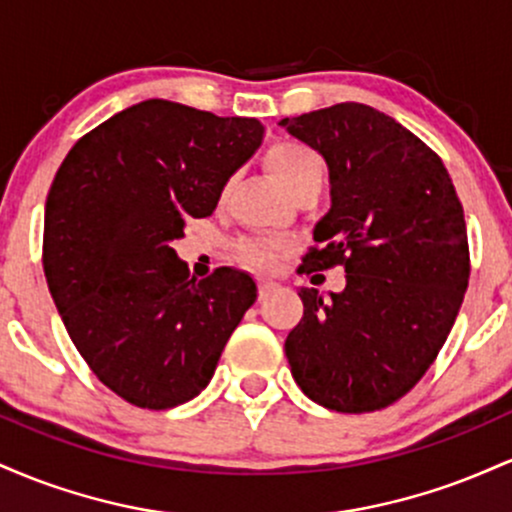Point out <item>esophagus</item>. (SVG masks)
<instances>
[{
  "mask_svg": "<svg viewBox=\"0 0 512 512\" xmlns=\"http://www.w3.org/2000/svg\"><path fill=\"white\" fill-rule=\"evenodd\" d=\"M260 298H267L269 293H274L276 289H279V284H276V281H272V279H260Z\"/></svg>",
  "mask_w": 512,
  "mask_h": 512,
  "instance_id": "1",
  "label": "esophagus"
}]
</instances>
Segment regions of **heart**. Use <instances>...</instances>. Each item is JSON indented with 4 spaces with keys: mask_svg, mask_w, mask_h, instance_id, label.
Here are the masks:
<instances>
[{
    "mask_svg": "<svg viewBox=\"0 0 512 512\" xmlns=\"http://www.w3.org/2000/svg\"><path fill=\"white\" fill-rule=\"evenodd\" d=\"M264 161L289 195L308 182H322V175H325V163H322L320 154L301 142L272 144ZM281 252H284V245L272 243V240H243L238 245L240 260L255 269H272Z\"/></svg>",
    "mask_w": 512,
    "mask_h": 512,
    "instance_id": "heart-1",
    "label": "heart"
}]
</instances>
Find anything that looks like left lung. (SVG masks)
I'll use <instances>...</instances> for the list:
<instances>
[{"label":"left lung","mask_w":512,"mask_h":512,"mask_svg":"<svg viewBox=\"0 0 512 512\" xmlns=\"http://www.w3.org/2000/svg\"><path fill=\"white\" fill-rule=\"evenodd\" d=\"M325 158L332 207L301 272L342 264L344 291L301 289L291 375L342 414L390 407L421 380L469 284L467 223L436 151L390 115L337 103L279 122Z\"/></svg>","instance_id":"obj_1"}]
</instances>
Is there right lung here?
<instances>
[{
	"label": "right lung",
	"instance_id": "add662e5",
	"mask_svg": "<svg viewBox=\"0 0 512 512\" xmlns=\"http://www.w3.org/2000/svg\"><path fill=\"white\" fill-rule=\"evenodd\" d=\"M255 117L151 98L72 146L45 202L43 269L64 327L105 387L142 409L190 402L255 303L250 274L197 281L170 248L260 149Z\"/></svg>",
	"mask_w": 512,
	"mask_h": 512
}]
</instances>
